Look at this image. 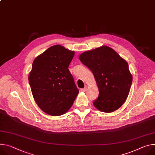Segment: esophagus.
<instances>
[{
  "instance_id": "34e87169",
  "label": "esophagus",
  "mask_w": 155,
  "mask_h": 155,
  "mask_svg": "<svg viewBox=\"0 0 155 155\" xmlns=\"http://www.w3.org/2000/svg\"><path fill=\"white\" fill-rule=\"evenodd\" d=\"M81 91L83 92H85L87 91V88H81Z\"/></svg>"
}]
</instances>
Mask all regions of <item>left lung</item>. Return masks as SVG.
<instances>
[{
    "instance_id": "left-lung-1",
    "label": "left lung",
    "mask_w": 155,
    "mask_h": 155,
    "mask_svg": "<svg viewBox=\"0 0 155 155\" xmlns=\"http://www.w3.org/2000/svg\"><path fill=\"white\" fill-rule=\"evenodd\" d=\"M79 59L91 70L99 89V96L93 101L95 107L104 112L119 109L127 97L132 82L127 62L106 46L83 52Z\"/></svg>"
}]
</instances>
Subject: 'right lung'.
<instances>
[{
	"label": "right lung",
	"instance_id": "right-lung-1",
	"mask_svg": "<svg viewBox=\"0 0 155 155\" xmlns=\"http://www.w3.org/2000/svg\"><path fill=\"white\" fill-rule=\"evenodd\" d=\"M75 52L51 46L34 60L28 77L34 99L46 114L61 116L72 106L79 92L68 70Z\"/></svg>",
	"mask_w": 155,
	"mask_h": 155
}]
</instances>
